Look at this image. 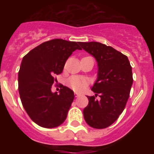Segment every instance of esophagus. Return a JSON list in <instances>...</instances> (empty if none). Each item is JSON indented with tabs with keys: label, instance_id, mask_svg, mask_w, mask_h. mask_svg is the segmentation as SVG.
Returning <instances> with one entry per match:
<instances>
[{
	"label": "esophagus",
	"instance_id": "34e87169",
	"mask_svg": "<svg viewBox=\"0 0 154 154\" xmlns=\"http://www.w3.org/2000/svg\"><path fill=\"white\" fill-rule=\"evenodd\" d=\"M74 95H75V97H79V96H80V94L77 93V92H75V93H74Z\"/></svg>",
	"mask_w": 154,
	"mask_h": 154
}]
</instances>
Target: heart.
Listing matches in <instances>:
<instances>
[{"label":"heart","mask_w":154,"mask_h":154,"mask_svg":"<svg viewBox=\"0 0 154 154\" xmlns=\"http://www.w3.org/2000/svg\"><path fill=\"white\" fill-rule=\"evenodd\" d=\"M67 84L71 89L75 92H81L88 85V81L80 76H72L67 81Z\"/></svg>","instance_id":"heart-1"}]
</instances>
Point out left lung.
Wrapping results in <instances>:
<instances>
[{"label":"left lung","mask_w":154,"mask_h":154,"mask_svg":"<svg viewBox=\"0 0 154 154\" xmlns=\"http://www.w3.org/2000/svg\"><path fill=\"white\" fill-rule=\"evenodd\" d=\"M80 46L96 58L98 75L91 89L96 96H87L83 109L87 124L104 129L115 122L124 110L133 85V73L127 56L99 42H80ZM99 95V100L95 97Z\"/></svg>","instance_id":"obj_1"}]
</instances>
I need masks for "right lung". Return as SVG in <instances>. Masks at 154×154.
Returning <instances> with one entry per match:
<instances>
[{"label": "right lung", "instance_id": "1", "mask_svg": "<svg viewBox=\"0 0 154 154\" xmlns=\"http://www.w3.org/2000/svg\"><path fill=\"white\" fill-rule=\"evenodd\" d=\"M75 42L53 39L43 42L29 51L21 61L18 72V90L21 103L30 118L45 128L63 123L74 100V92L62 85L59 94L51 92L65 62L75 50Z\"/></svg>", "mask_w": 154, "mask_h": 154}]
</instances>
